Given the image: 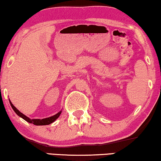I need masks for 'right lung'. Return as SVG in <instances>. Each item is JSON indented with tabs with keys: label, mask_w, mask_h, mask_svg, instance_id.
I'll list each match as a JSON object with an SVG mask.
<instances>
[{
	"label": "right lung",
	"mask_w": 161,
	"mask_h": 161,
	"mask_svg": "<svg viewBox=\"0 0 161 161\" xmlns=\"http://www.w3.org/2000/svg\"><path fill=\"white\" fill-rule=\"evenodd\" d=\"M9 103H10V105L11 106H12V109L14 110L15 113H16L17 115L19 116H20L21 118H23L24 120H25L26 122H29V123H31V124H34V125H50L53 123V122H55L57 119L58 118V116H60V114H61V111H60L58 112V113H57L56 114H55V115L50 116V117H48V118H45V119H31L30 118H28V116H26L25 115H24L23 114H22L20 111H19V110L17 109V108H15L14 106V105L12 104V102L9 100Z\"/></svg>",
	"instance_id": "1"
}]
</instances>
